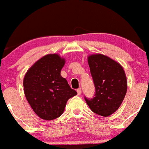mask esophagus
<instances>
[{
    "instance_id": "1",
    "label": "esophagus",
    "mask_w": 149,
    "mask_h": 149,
    "mask_svg": "<svg viewBox=\"0 0 149 149\" xmlns=\"http://www.w3.org/2000/svg\"><path fill=\"white\" fill-rule=\"evenodd\" d=\"M77 92L78 95H80L81 93H82V90H81V88H78L77 90Z\"/></svg>"
}]
</instances>
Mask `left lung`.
<instances>
[{
  "label": "left lung",
  "mask_w": 149,
  "mask_h": 149,
  "mask_svg": "<svg viewBox=\"0 0 149 149\" xmlns=\"http://www.w3.org/2000/svg\"><path fill=\"white\" fill-rule=\"evenodd\" d=\"M88 64L95 88L94 97L85 100L93 112L107 117L118 109L127 91V80L122 66L102 54H93Z\"/></svg>",
  "instance_id": "1"
}]
</instances>
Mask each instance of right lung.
I'll list each match as a JSON object with an SVG mask.
<instances>
[{"label": "right lung", "mask_w": 149, "mask_h": 149, "mask_svg": "<svg viewBox=\"0 0 149 149\" xmlns=\"http://www.w3.org/2000/svg\"><path fill=\"white\" fill-rule=\"evenodd\" d=\"M65 60L58 54H47L27 71L24 89L34 113L44 120L57 118L63 113L67 100L77 94L60 72Z\"/></svg>", "instance_id": "right-lung-1"}]
</instances>
